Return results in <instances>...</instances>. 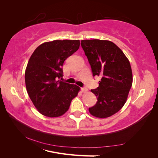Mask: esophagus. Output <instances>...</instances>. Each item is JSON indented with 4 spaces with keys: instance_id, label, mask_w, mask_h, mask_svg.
<instances>
[{
    "instance_id": "esophagus-1",
    "label": "esophagus",
    "mask_w": 158,
    "mask_h": 158,
    "mask_svg": "<svg viewBox=\"0 0 158 158\" xmlns=\"http://www.w3.org/2000/svg\"><path fill=\"white\" fill-rule=\"evenodd\" d=\"M81 91H82V92H86L88 91V89L86 88H81Z\"/></svg>"
}]
</instances>
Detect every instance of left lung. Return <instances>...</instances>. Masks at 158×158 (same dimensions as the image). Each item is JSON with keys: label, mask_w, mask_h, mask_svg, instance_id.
Wrapping results in <instances>:
<instances>
[{"label": "left lung", "mask_w": 158, "mask_h": 158, "mask_svg": "<svg viewBox=\"0 0 158 158\" xmlns=\"http://www.w3.org/2000/svg\"><path fill=\"white\" fill-rule=\"evenodd\" d=\"M93 76H100L99 86L91 89L98 98L89 108L93 116L106 118L120 110L126 103L132 84L131 66L127 56L114 43L107 40H82Z\"/></svg>", "instance_id": "8db88e82"}]
</instances>
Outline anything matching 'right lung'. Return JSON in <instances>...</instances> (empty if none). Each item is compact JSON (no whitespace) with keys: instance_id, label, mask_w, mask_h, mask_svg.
<instances>
[{"instance_id":"right-lung-1","label":"right lung","mask_w":158,"mask_h":158,"mask_svg":"<svg viewBox=\"0 0 158 158\" xmlns=\"http://www.w3.org/2000/svg\"><path fill=\"white\" fill-rule=\"evenodd\" d=\"M79 40H55L37 47L25 73L27 92L41 114L49 117L63 115L80 90L75 84L60 81L64 60L79 49Z\"/></svg>"}]
</instances>
